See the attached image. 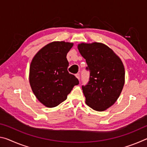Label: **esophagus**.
<instances>
[{
  "label": "esophagus",
  "mask_w": 147,
  "mask_h": 147,
  "mask_svg": "<svg viewBox=\"0 0 147 147\" xmlns=\"http://www.w3.org/2000/svg\"><path fill=\"white\" fill-rule=\"evenodd\" d=\"M76 77L78 79V80H80V74L79 73H77V74H76Z\"/></svg>",
  "instance_id": "obj_1"
}]
</instances>
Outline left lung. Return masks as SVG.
<instances>
[{
	"label": "left lung",
	"instance_id": "1",
	"mask_svg": "<svg viewBox=\"0 0 147 147\" xmlns=\"http://www.w3.org/2000/svg\"><path fill=\"white\" fill-rule=\"evenodd\" d=\"M90 72L88 84L82 86L86 103L94 110L103 111L115 104L125 81L121 58L106 45L93 42L78 45Z\"/></svg>",
	"mask_w": 147,
	"mask_h": 147
}]
</instances>
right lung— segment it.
I'll list each match as a JSON object with an SVG mask.
<instances>
[{
  "label": "right lung",
  "instance_id": "1",
  "mask_svg": "<svg viewBox=\"0 0 147 147\" xmlns=\"http://www.w3.org/2000/svg\"><path fill=\"white\" fill-rule=\"evenodd\" d=\"M73 43L53 41L43 47L32 59L29 72L30 85L37 99L48 108L66 100L78 80L67 71V54Z\"/></svg>",
  "mask_w": 147,
  "mask_h": 147
}]
</instances>
